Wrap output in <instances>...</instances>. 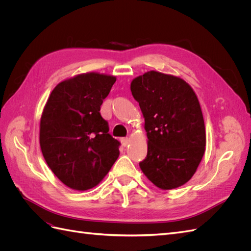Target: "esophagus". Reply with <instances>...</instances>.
<instances>
[{"label":"esophagus","mask_w":251,"mask_h":251,"mask_svg":"<svg viewBox=\"0 0 251 251\" xmlns=\"http://www.w3.org/2000/svg\"><path fill=\"white\" fill-rule=\"evenodd\" d=\"M121 144H123L124 147H126L127 144H128V142H130V140H128V138H121Z\"/></svg>","instance_id":"obj_1"}]
</instances>
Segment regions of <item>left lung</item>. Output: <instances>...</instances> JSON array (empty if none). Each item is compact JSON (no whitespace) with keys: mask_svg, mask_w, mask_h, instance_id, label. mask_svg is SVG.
<instances>
[{"mask_svg":"<svg viewBox=\"0 0 251 251\" xmlns=\"http://www.w3.org/2000/svg\"><path fill=\"white\" fill-rule=\"evenodd\" d=\"M131 91L148 136L142 173L164 191L182 186L194 176L206 146L198 97L184 79L158 71L135 77Z\"/></svg>","mask_w":251,"mask_h":251,"instance_id":"obj_1","label":"left lung"}]
</instances>
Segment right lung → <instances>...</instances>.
<instances>
[{"mask_svg": "<svg viewBox=\"0 0 251 251\" xmlns=\"http://www.w3.org/2000/svg\"><path fill=\"white\" fill-rule=\"evenodd\" d=\"M116 76L88 72L52 90L40 120V144L51 171L75 191L93 188L119 156V141L100 115Z\"/></svg>", "mask_w": 251, "mask_h": 251, "instance_id": "1", "label": "right lung"}]
</instances>
